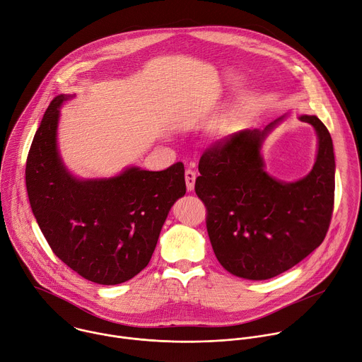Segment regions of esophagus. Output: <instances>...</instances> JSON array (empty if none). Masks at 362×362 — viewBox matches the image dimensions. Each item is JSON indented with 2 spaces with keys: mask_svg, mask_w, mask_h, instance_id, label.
<instances>
[{
  "mask_svg": "<svg viewBox=\"0 0 362 362\" xmlns=\"http://www.w3.org/2000/svg\"><path fill=\"white\" fill-rule=\"evenodd\" d=\"M185 179H186V187L189 192H192L194 189V180H196V173L190 169L186 170L185 173Z\"/></svg>",
  "mask_w": 362,
  "mask_h": 362,
  "instance_id": "1",
  "label": "esophagus"
}]
</instances>
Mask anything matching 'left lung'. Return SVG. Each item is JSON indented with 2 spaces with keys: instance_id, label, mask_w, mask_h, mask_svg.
Returning a JSON list of instances; mask_svg holds the SVG:
<instances>
[{
  "instance_id": "left-lung-1",
  "label": "left lung",
  "mask_w": 362,
  "mask_h": 362,
  "mask_svg": "<svg viewBox=\"0 0 362 362\" xmlns=\"http://www.w3.org/2000/svg\"><path fill=\"white\" fill-rule=\"evenodd\" d=\"M289 116L264 130L233 133L199 162L194 190L208 208L214 252L238 278L265 281L291 269L322 243L329 228L335 156L331 134L317 116L298 115L317 133L313 170L295 182L278 180L265 170L264 143Z\"/></svg>"
}]
</instances>
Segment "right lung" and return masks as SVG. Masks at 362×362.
Here are the masks:
<instances>
[{
    "label": "right lung",
    "mask_w": 362,
    "mask_h": 362,
    "mask_svg": "<svg viewBox=\"0 0 362 362\" xmlns=\"http://www.w3.org/2000/svg\"><path fill=\"white\" fill-rule=\"evenodd\" d=\"M74 95L54 97L35 132L25 168L28 199L44 238L67 267L94 284L117 285L150 262L169 211L186 193L185 166L74 176L57 141L60 109Z\"/></svg>",
    "instance_id": "add662e5"
}]
</instances>
